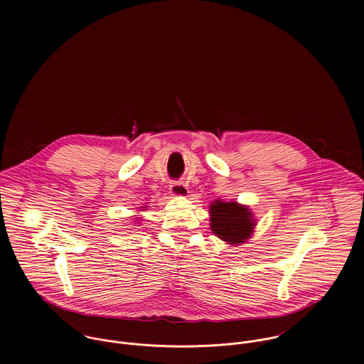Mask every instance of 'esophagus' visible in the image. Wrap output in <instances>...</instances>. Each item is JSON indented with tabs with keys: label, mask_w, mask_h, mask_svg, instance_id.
Instances as JSON below:
<instances>
[{
	"label": "esophagus",
	"mask_w": 364,
	"mask_h": 364,
	"mask_svg": "<svg viewBox=\"0 0 364 364\" xmlns=\"http://www.w3.org/2000/svg\"><path fill=\"white\" fill-rule=\"evenodd\" d=\"M169 191H171V193H172L173 196H188V193H189L186 185H185L183 182H181V181L172 182V183L169 185Z\"/></svg>",
	"instance_id": "34e87169"
}]
</instances>
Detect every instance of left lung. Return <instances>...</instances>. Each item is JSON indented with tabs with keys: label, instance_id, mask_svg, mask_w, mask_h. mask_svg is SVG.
<instances>
[{
	"label": "left lung",
	"instance_id": "8db88e82",
	"mask_svg": "<svg viewBox=\"0 0 364 364\" xmlns=\"http://www.w3.org/2000/svg\"><path fill=\"white\" fill-rule=\"evenodd\" d=\"M257 221L251 210L237 202L214 200L210 205L211 231L231 245H240L251 238Z\"/></svg>",
	"mask_w": 364,
	"mask_h": 364
}]
</instances>
